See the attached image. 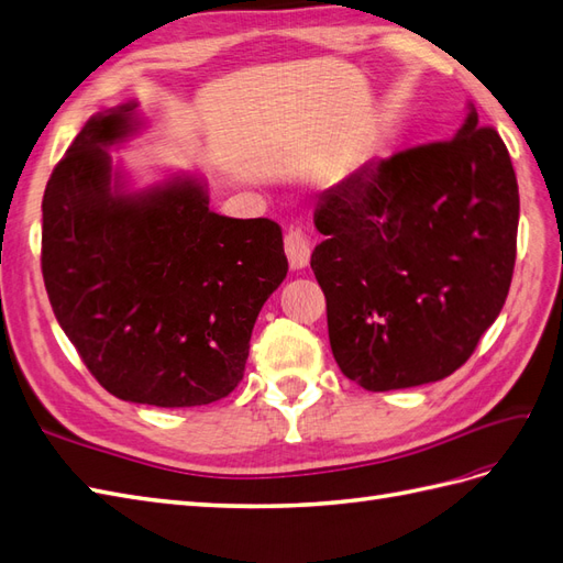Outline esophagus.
<instances>
[{
  "mask_svg": "<svg viewBox=\"0 0 563 563\" xmlns=\"http://www.w3.org/2000/svg\"><path fill=\"white\" fill-rule=\"evenodd\" d=\"M285 254H287V258H290V266L295 271L305 268L309 264L311 238H309V233L301 225H292L285 233Z\"/></svg>",
  "mask_w": 563,
  "mask_h": 563,
  "instance_id": "1",
  "label": "esophagus"
}]
</instances>
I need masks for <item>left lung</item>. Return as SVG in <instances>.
<instances>
[{"label": "left lung", "instance_id": "obj_1", "mask_svg": "<svg viewBox=\"0 0 563 563\" xmlns=\"http://www.w3.org/2000/svg\"><path fill=\"white\" fill-rule=\"evenodd\" d=\"M311 254L340 371L371 393L464 366L509 295L518 185L468 109L452 140L373 158L319 195Z\"/></svg>", "mask_w": 563, "mask_h": 563}]
</instances>
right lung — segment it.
Listing matches in <instances>:
<instances>
[{"instance_id":"1","label":"right lung","mask_w":563,"mask_h":563,"mask_svg":"<svg viewBox=\"0 0 563 563\" xmlns=\"http://www.w3.org/2000/svg\"><path fill=\"white\" fill-rule=\"evenodd\" d=\"M135 107L97 113L54 166L42 278L107 393L166 409L211 405L242 380L256 316L287 276L283 230L213 213L197 178L125 192L107 147L135 133Z\"/></svg>"}]
</instances>
